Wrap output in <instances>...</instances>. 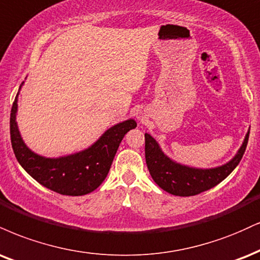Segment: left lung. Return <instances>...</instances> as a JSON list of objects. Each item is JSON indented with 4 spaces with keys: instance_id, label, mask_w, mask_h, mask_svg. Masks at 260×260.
Here are the masks:
<instances>
[{
    "instance_id": "obj_1",
    "label": "left lung",
    "mask_w": 260,
    "mask_h": 260,
    "mask_svg": "<svg viewBox=\"0 0 260 260\" xmlns=\"http://www.w3.org/2000/svg\"><path fill=\"white\" fill-rule=\"evenodd\" d=\"M249 131L242 145L228 164L215 168H192L177 164L162 151L160 145L148 133H145V160L152 179L161 189L176 196H193L223 181L240 164L248 143Z\"/></svg>"
}]
</instances>
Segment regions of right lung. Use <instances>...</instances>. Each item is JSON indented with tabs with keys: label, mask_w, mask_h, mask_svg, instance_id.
<instances>
[{
	"label": "right lung",
	"mask_w": 260,
	"mask_h": 260,
	"mask_svg": "<svg viewBox=\"0 0 260 260\" xmlns=\"http://www.w3.org/2000/svg\"><path fill=\"white\" fill-rule=\"evenodd\" d=\"M18 94L12 106L9 121L15 157L21 167L41 185L61 195L82 196L95 190L108 176L124 134L137 127V122L131 118L109 128L92 146L83 151L58 158L43 157L31 151L21 139L15 121Z\"/></svg>",
	"instance_id": "add662e5"
}]
</instances>
